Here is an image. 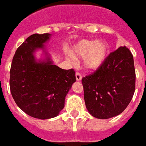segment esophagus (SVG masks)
I'll list each match as a JSON object with an SVG mask.
<instances>
[{
	"instance_id": "obj_1",
	"label": "esophagus",
	"mask_w": 146,
	"mask_h": 146,
	"mask_svg": "<svg viewBox=\"0 0 146 146\" xmlns=\"http://www.w3.org/2000/svg\"><path fill=\"white\" fill-rule=\"evenodd\" d=\"M81 78H82V76H81V74L80 73H78V72H76V80L77 81H80L81 80Z\"/></svg>"
}]
</instances>
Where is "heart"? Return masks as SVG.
I'll list each match as a JSON object with an SVG mask.
<instances>
[{"label":"heart","mask_w":146,"mask_h":146,"mask_svg":"<svg viewBox=\"0 0 146 146\" xmlns=\"http://www.w3.org/2000/svg\"><path fill=\"white\" fill-rule=\"evenodd\" d=\"M108 52L109 46L106 42L81 40L73 46L70 58H84V69L93 72L104 64L108 55Z\"/></svg>","instance_id":"obj_1"}]
</instances>
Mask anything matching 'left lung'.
I'll use <instances>...</instances> for the list:
<instances>
[{
	"mask_svg": "<svg viewBox=\"0 0 146 146\" xmlns=\"http://www.w3.org/2000/svg\"><path fill=\"white\" fill-rule=\"evenodd\" d=\"M135 79L129 49L120 46L111 52L96 72L82 78L84 102L90 115L107 119L121 114L133 98Z\"/></svg>",
	"mask_w": 146,
	"mask_h": 146,
	"instance_id": "left-lung-1",
	"label": "left lung"
}]
</instances>
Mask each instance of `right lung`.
Returning a JSON list of instances; mask_svg holds the SVG:
<instances>
[{
	"mask_svg": "<svg viewBox=\"0 0 146 146\" xmlns=\"http://www.w3.org/2000/svg\"><path fill=\"white\" fill-rule=\"evenodd\" d=\"M51 35L34 34L16 50L10 70V90L17 106L33 118L48 119L58 115L66 95L76 81L75 71L54 65L44 44ZM42 49L45 58L34 53Z\"/></svg>",
	"mask_w": 146,
	"mask_h": 146,
	"instance_id": "obj_1",
	"label": "right lung"
}]
</instances>
